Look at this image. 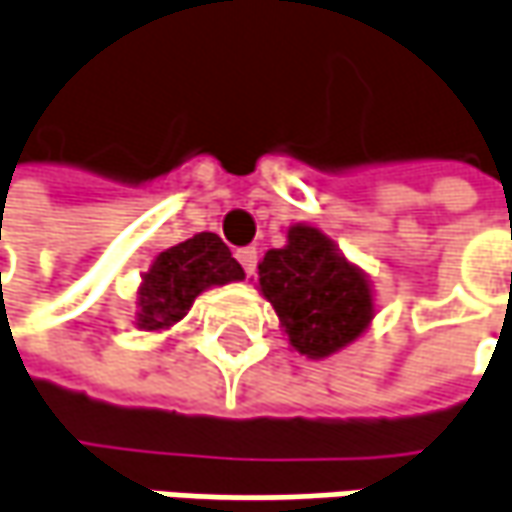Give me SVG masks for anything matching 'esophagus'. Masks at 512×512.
Instances as JSON below:
<instances>
[{"label":"esophagus","instance_id":"34e87169","mask_svg":"<svg viewBox=\"0 0 512 512\" xmlns=\"http://www.w3.org/2000/svg\"><path fill=\"white\" fill-rule=\"evenodd\" d=\"M236 259H239V265H242L247 276H253V273H256V262H259L256 247H242V250H236Z\"/></svg>","mask_w":512,"mask_h":512}]
</instances>
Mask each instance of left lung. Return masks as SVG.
<instances>
[{
  "label": "left lung",
  "instance_id": "8db88e82",
  "mask_svg": "<svg viewBox=\"0 0 512 512\" xmlns=\"http://www.w3.org/2000/svg\"><path fill=\"white\" fill-rule=\"evenodd\" d=\"M259 288L299 354L328 357L357 340L374 317L366 276L317 227L296 224L288 244L268 250Z\"/></svg>",
  "mask_w": 512,
  "mask_h": 512
}]
</instances>
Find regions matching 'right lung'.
Here are the masks:
<instances>
[{
	"instance_id": "obj_1",
	"label": "right lung",
	"mask_w": 512,
	"mask_h": 512,
	"mask_svg": "<svg viewBox=\"0 0 512 512\" xmlns=\"http://www.w3.org/2000/svg\"><path fill=\"white\" fill-rule=\"evenodd\" d=\"M244 279L242 265L230 256V247L216 233H198L187 242L164 250L152 268L143 273L138 296V325L158 331L184 320L195 296L210 285H227Z\"/></svg>"
}]
</instances>
